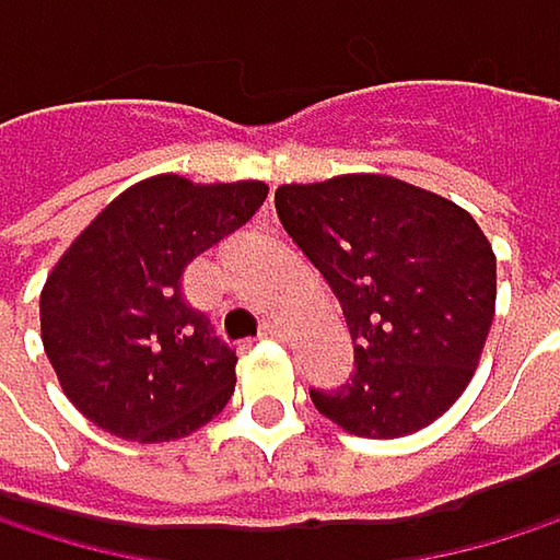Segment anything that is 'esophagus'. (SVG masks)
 Returning <instances> with one entry per match:
<instances>
[{
    "mask_svg": "<svg viewBox=\"0 0 560 560\" xmlns=\"http://www.w3.org/2000/svg\"><path fill=\"white\" fill-rule=\"evenodd\" d=\"M282 335H285L282 322H265L261 325V338H282Z\"/></svg>",
    "mask_w": 560,
    "mask_h": 560,
    "instance_id": "34e87169",
    "label": "esophagus"
}]
</instances>
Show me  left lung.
Segmentation results:
<instances>
[{"label":"left lung","mask_w":560,"mask_h":560,"mask_svg":"<svg viewBox=\"0 0 560 560\" xmlns=\"http://www.w3.org/2000/svg\"><path fill=\"white\" fill-rule=\"evenodd\" d=\"M275 209L331 285L354 375L315 408L358 438H405L468 388L494 318V252L448 198L392 175L282 185Z\"/></svg>","instance_id":"left-lung-1"}]
</instances>
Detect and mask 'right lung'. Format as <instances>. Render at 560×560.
I'll return each mask as SVG.
<instances>
[{"label":"right lung","instance_id":"add662e5","mask_svg":"<svg viewBox=\"0 0 560 560\" xmlns=\"http://www.w3.org/2000/svg\"><path fill=\"white\" fill-rule=\"evenodd\" d=\"M265 182L155 175L89 222L46 278L38 318L66 398L126 442H175L235 392V351L185 302L191 258L245 225Z\"/></svg>","mask_w":560,"mask_h":560}]
</instances>
